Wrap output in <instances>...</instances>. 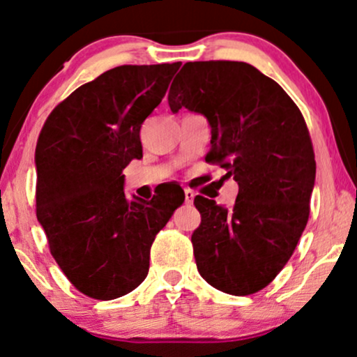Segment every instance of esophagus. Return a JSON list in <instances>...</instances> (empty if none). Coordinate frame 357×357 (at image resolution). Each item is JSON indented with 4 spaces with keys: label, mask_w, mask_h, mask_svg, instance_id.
<instances>
[{
    "label": "esophagus",
    "mask_w": 357,
    "mask_h": 357,
    "mask_svg": "<svg viewBox=\"0 0 357 357\" xmlns=\"http://www.w3.org/2000/svg\"><path fill=\"white\" fill-rule=\"evenodd\" d=\"M192 199H195V191L190 190V188H186V190H184V201H186L188 204H191Z\"/></svg>",
    "instance_id": "1"
}]
</instances>
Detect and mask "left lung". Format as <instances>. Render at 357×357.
<instances>
[{"label": "left lung", "mask_w": 357, "mask_h": 357, "mask_svg": "<svg viewBox=\"0 0 357 357\" xmlns=\"http://www.w3.org/2000/svg\"><path fill=\"white\" fill-rule=\"evenodd\" d=\"M167 101L173 113L208 118L206 161L239 186L229 211L195 197L197 271L222 293L255 294L284 268L307 225L316 161L306 121L276 81L241 61L186 63Z\"/></svg>", "instance_id": "1"}]
</instances>
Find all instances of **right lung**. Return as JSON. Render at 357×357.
I'll list each match as a JSON object with an SVG mask.
<instances>
[{
  "mask_svg": "<svg viewBox=\"0 0 357 357\" xmlns=\"http://www.w3.org/2000/svg\"><path fill=\"white\" fill-rule=\"evenodd\" d=\"M181 63L124 64L75 89L38 137L36 216L51 256L79 293L121 298L144 281L151 244L184 192L128 199L123 169Z\"/></svg>",
  "mask_w": 357,
  "mask_h": 357,
  "instance_id": "right-lung-1",
  "label": "right lung"
}]
</instances>
